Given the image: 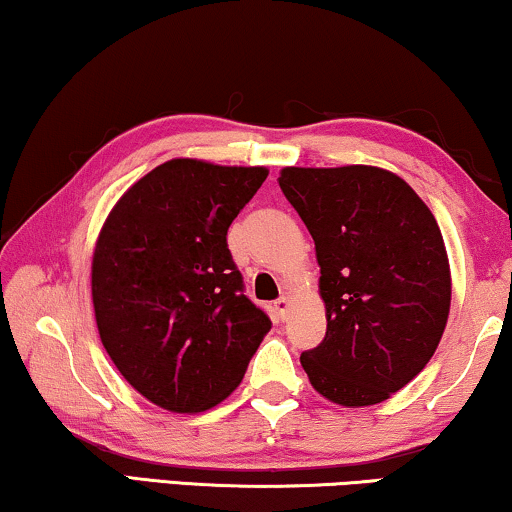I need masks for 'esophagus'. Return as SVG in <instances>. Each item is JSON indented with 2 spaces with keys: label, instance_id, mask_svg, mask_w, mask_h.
Masks as SVG:
<instances>
[{
  "label": "esophagus",
  "instance_id": "1",
  "mask_svg": "<svg viewBox=\"0 0 512 512\" xmlns=\"http://www.w3.org/2000/svg\"><path fill=\"white\" fill-rule=\"evenodd\" d=\"M273 308H276L278 318H280V320H285L287 311H290V299H287V297H280V299H276V301H273Z\"/></svg>",
  "mask_w": 512,
  "mask_h": 512
}]
</instances>
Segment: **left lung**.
<instances>
[{"label": "left lung", "instance_id": "8db88e82", "mask_svg": "<svg viewBox=\"0 0 512 512\" xmlns=\"http://www.w3.org/2000/svg\"><path fill=\"white\" fill-rule=\"evenodd\" d=\"M278 185L320 264L327 334L301 352L322 397L359 408L390 399L438 348L450 313V264L438 222L392 171L285 167Z\"/></svg>", "mask_w": 512, "mask_h": 512}]
</instances>
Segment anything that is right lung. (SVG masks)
Wrapping results in <instances>:
<instances>
[{
	"mask_svg": "<svg viewBox=\"0 0 512 512\" xmlns=\"http://www.w3.org/2000/svg\"><path fill=\"white\" fill-rule=\"evenodd\" d=\"M264 167L169 160L122 194L92 255L99 338L155 406L201 413L243 380L271 320L243 294L227 229Z\"/></svg>",
	"mask_w": 512,
	"mask_h": 512,
	"instance_id": "obj_1",
	"label": "right lung"
}]
</instances>
